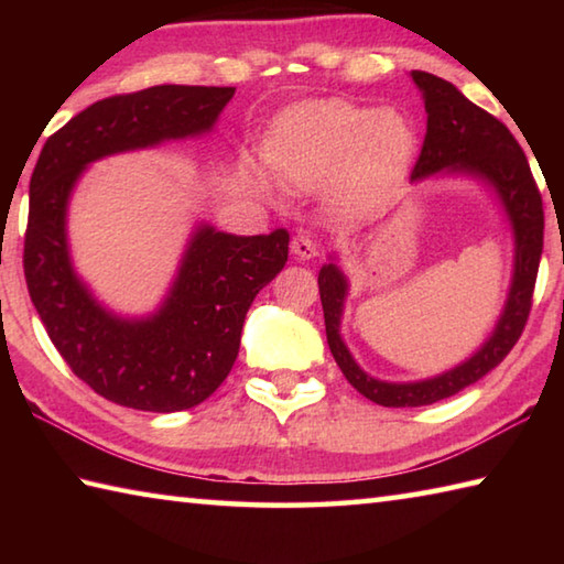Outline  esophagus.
Wrapping results in <instances>:
<instances>
[{
	"instance_id": "esophagus-1",
	"label": "esophagus",
	"mask_w": 564,
	"mask_h": 564,
	"mask_svg": "<svg viewBox=\"0 0 564 564\" xmlns=\"http://www.w3.org/2000/svg\"><path fill=\"white\" fill-rule=\"evenodd\" d=\"M291 253L299 261H311L313 256L318 253V246L308 234H299V236H293V241H291Z\"/></svg>"
}]
</instances>
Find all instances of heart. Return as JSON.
<instances>
[{
  "label": "heart",
  "mask_w": 564,
  "mask_h": 564,
  "mask_svg": "<svg viewBox=\"0 0 564 564\" xmlns=\"http://www.w3.org/2000/svg\"><path fill=\"white\" fill-rule=\"evenodd\" d=\"M265 164L281 181L311 186L330 175V196L346 212L378 206L408 174L415 156V131L395 109H373L346 99L293 104L273 121L263 149ZM253 184L269 174L248 164Z\"/></svg>",
  "instance_id": "obj_1"
}]
</instances>
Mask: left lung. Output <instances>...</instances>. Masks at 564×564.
Here are the masks:
<instances>
[{
  "mask_svg": "<svg viewBox=\"0 0 564 564\" xmlns=\"http://www.w3.org/2000/svg\"><path fill=\"white\" fill-rule=\"evenodd\" d=\"M410 76L423 94L427 113V133L410 178L413 184H423L435 176H465L490 188L512 234V279L498 323L470 358L437 376L395 383V380H380L366 373L343 340L340 321L350 283L340 269L338 256L330 253L328 263H323L318 271L328 348L348 383L360 395L386 408L437 403L500 366L522 336L530 316L532 289L542 256V228H545L540 191L534 186L524 151L510 129L492 113L475 107L460 89L441 76L427 72H410Z\"/></svg>",
  "mask_w": 564,
  "mask_h": 564,
  "instance_id": "8db88e82",
  "label": "left lung"
}]
</instances>
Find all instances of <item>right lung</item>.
<instances>
[{
    "label": "right lung",
    "instance_id": "obj_1",
    "mask_svg": "<svg viewBox=\"0 0 564 564\" xmlns=\"http://www.w3.org/2000/svg\"><path fill=\"white\" fill-rule=\"evenodd\" d=\"M234 87L161 84L109 97L46 139L30 181L24 275L66 366L101 398L149 413L188 410L231 373L246 313L289 261V231L236 236L198 221L164 301L147 316L107 308L74 269L66 216L94 161L212 133Z\"/></svg>",
    "mask_w": 564,
    "mask_h": 564
}]
</instances>
